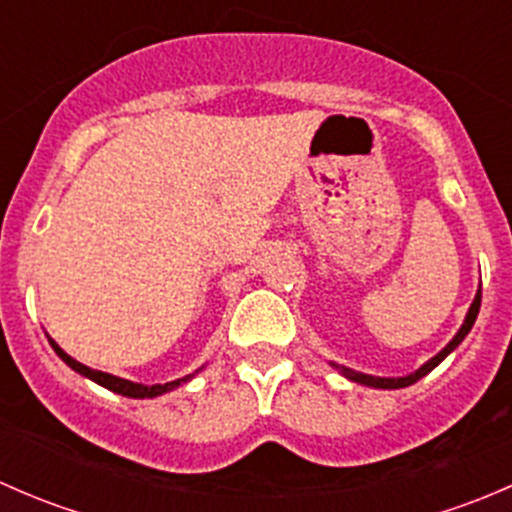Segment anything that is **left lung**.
Returning <instances> with one entry per match:
<instances>
[{
	"mask_svg": "<svg viewBox=\"0 0 512 512\" xmlns=\"http://www.w3.org/2000/svg\"><path fill=\"white\" fill-rule=\"evenodd\" d=\"M478 309H480V292L476 294V299H473L471 309H468V317H466V322H463V327L458 329V334H456V337L451 339V344H448V347L443 349V352H438L436 356H433L431 361H426V364H423L421 369L414 371V374H409V376H399V379H381V376L359 374V371H352V369H347V366H337V364H334V366H337V369L342 371V374L347 376V379H352V381H359V384H366V386H374V389H404V386H411V384H416V381L421 379V376H426L428 371H431V369H436V366L441 364V361L446 359V356L451 354L453 349H456L458 344L463 342V339H466V334L471 332L473 322H476V317H478Z\"/></svg>",
	"mask_w": 512,
	"mask_h": 512,
	"instance_id": "left-lung-1",
	"label": "left lung"
}]
</instances>
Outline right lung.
I'll return each mask as SVG.
<instances>
[{
  "mask_svg": "<svg viewBox=\"0 0 512 512\" xmlns=\"http://www.w3.org/2000/svg\"><path fill=\"white\" fill-rule=\"evenodd\" d=\"M51 342V339H49ZM51 347H54V352L61 356V359L66 361V364L71 366V369L74 371H79V374H84V376H89L91 381H96V384H101V386H106V389H111V391H116V394H121V396H131V399H153V396H160V394H165V391H173L175 386H180L183 384V381H188V379H193V374L190 376H185V379H178V381H170V384H153V386H143V384H133V381H126V379H118V376H111V374H103V371H96V369H89V366H84V364H79V361L76 359H71L69 354L64 352V349L59 347V344L56 342H51ZM200 371V369H198ZM198 371H195V374H198Z\"/></svg>",
  "mask_w": 512,
  "mask_h": 512,
  "instance_id": "right-lung-1",
  "label": "right lung"
}]
</instances>
